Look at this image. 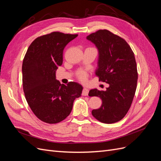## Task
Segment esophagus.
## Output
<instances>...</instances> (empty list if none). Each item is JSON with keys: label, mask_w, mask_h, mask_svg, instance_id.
<instances>
[{"label": "esophagus", "mask_w": 161, "mask_h": 161, "mask_svg": "<svg viewBox=\"0 0 161 161\" xmlns=\"http://www.w3.org/2000/svg\"><path fill=\"white\" fill-rule=\"evenodd\" d=\"M89 94V90L86 89V88H84L83 89H82V95L83 96H87Z\"/></svg>", "instance_id": "34e87169"}]
</instances>
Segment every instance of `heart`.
<instances>
[{"label":"heart","instance_id":"heart-1","mask_svg":"<svg viewBox=\"0 0 161 161\" xmlns=\"http://www.w3.org/2000/svg\"><path fill=\"white\" fill-rule=\"evenodd\" d=\"M87 76H88V75L85 71H79L77 74L78 79L82 82H85L87 79Z\"/></svg>","mask_w":161,"mask_h":161}]
</instances>
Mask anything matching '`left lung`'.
Listing matches in <instances>:
<instances>
[{"instance_id":"obj_1","label":"left lung","mask_w":161,"mask_h":161,"mask_svg":"<svg viewBox=\"0 0 161 161\" xmlns=\"http://www.w3.org/2000/svg\"><path fill=\"white\" fill-rule=\"evenodd\" d=\"M98 48L99 81L109 85L106 91L92 89L89 95L102 100L101 108L92 111L102 123L114 124L122 119L132 103L137 87L138 71L134 53L124 39L107 30H99L86 37Z\"/></svg>"}]
</instances>
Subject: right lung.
I'll use <instances>...</instances> for the list:
<instances>
[{
  "label": "right lung",
  "mask_w": 161,
  "mask_h": 161,
  "mask_svg": "<svg viewBox=\"0 0 161 161\" xmlns=\"http://www.w3.org/2000/svg\"><path fill=\"white\" fill-rule=\"evenodd\" d=\"M78 34L54 31L37 37L29 46L22 65L23 89L29 106L38 119L57 124L70 114L73 102L82 86L75 82L66 85L56 79L63 62V50Z\"/></svg>",
  "instance_id": "1"
}]
</instances>
